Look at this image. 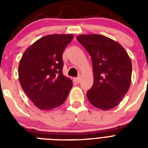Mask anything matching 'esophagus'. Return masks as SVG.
Instances as JSON below:
<instances>
[{"mask_svg":"<svg viewBox=\"0 0 148 148\" xmlns=\"http://www.w3.org/2000/svg\"><path fill=\"white\" fill-rule=\"evenodd\" d=\"M74 81H75L76 83H80V81H81V77H77L76 78H74Z\"/></svg>","mask_w":148,"mask_h":148,"instance_id":"34e87169","label":"esophagus"}]
</instances>
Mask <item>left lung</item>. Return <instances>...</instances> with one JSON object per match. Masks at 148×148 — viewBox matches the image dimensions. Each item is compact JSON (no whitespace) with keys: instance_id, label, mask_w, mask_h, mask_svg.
<instances>
[{"instance_id":"obj_1","label":"left lung","mask_w":148,"mask_h":148,"mask_svg":"<svg viewBox=\"0 0 148 148\" xmlns=\"http://www.w3.org/2000/svg\"><path fill=\"white\" fill-rule=\"evenodd\" d=\"M77 40L90 53L92 60L94 84L87 92L88 99L101 110L115 108L131 85V58L119 43L105 36L81 34Z\"/></svg>"}]
</instances>
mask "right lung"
Wrapping results in <instances>:
<instances>
[{"label":"right lung","instance_id":"add662e5","mask_svg":"<svg viewBox=\"0 0 148 148\" xmlns=\"http://www.w3.org/2000/svg\"><path fill=\"white\" fill-rule=\"evenodd\" d=\"M74 38L72 34H50L34 43L22 55L18 77L22 89L42 110L60 106L73 83L63 74V52Z\"/></svg>","mask_w":148,"mask_h":148}]
</instances>
